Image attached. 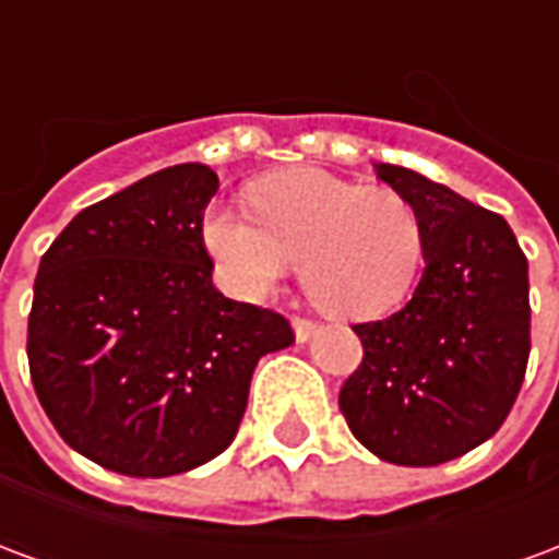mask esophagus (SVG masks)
Listing matches in <instances>:
<instances>
[{
  "instance_id": "esophagus-1",
  "label": "esophagus",
  "mask_w": 559,
  "mask_h": 559,
  "mask_svg": "<svg viewBox=\"0 0 559 559\" xmlns=\"http://www.w3.org/2000/svg\"><path fill=\"white\" fill-rule=\"evenodd\" d=\"M317 329L320 326H317L314 320H308V317H293V332H296V341H299V344L314 338Z\"/></svg>"
}]
</instances>
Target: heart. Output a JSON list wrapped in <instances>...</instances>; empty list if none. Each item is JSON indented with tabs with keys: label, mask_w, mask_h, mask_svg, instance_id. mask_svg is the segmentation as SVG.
<instances>
[{
	"label": "heart",
	"mask_w": 559,
	"mask_h": 559,
	"mask_svg": "<svg viewBox=\"0 0 559 559\" xmlns=\"http://www.w3.org/2000/svg\"><path fill=\"white\" fill-rule=\"evenodd\" d=\"M251 218L227 206L203 224L221 278L263 299L302 263L308 299L335 317H377L411 293L425 254L419 212L389 185H356L323 170L266 176L248 194Z\"/></svg>",
	"instance_id": "heart-1"
}]
</instances>
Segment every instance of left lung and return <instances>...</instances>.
I'll return each instance as SVG.
<instances>
[{
    "mask_svg": "<svg viewBox=\"0 0 559 559\" xmlns=\"http://www.w3.org/2000/svg\"><path fill=\"white\" fill-rule=\"evenodd\" d=\"M377 176L411 200L425 230L413 299L356 323L362 365L341 386L353 437L401 467L467 455L503 425L530 356L527 257L497 212L395 164Z\"/></svg>",
    "mask_w": 559,
    "mask_h": 559,
    "instance_id": "1",
    "label": "left lung"
}]
</instances>
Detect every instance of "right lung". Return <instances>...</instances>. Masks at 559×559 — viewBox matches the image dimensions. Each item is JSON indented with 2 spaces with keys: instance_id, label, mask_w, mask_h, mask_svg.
Segmentation results:
<instances>
[{
  "instance_id": "obj_1",
  "label": "right lung",
  "mask_w": 559,
  "mask_h": 559,
  "mask_svg": "<svg viewBox=\"0 0 559 559\" xmlns=\"http://www.w3.org/2000/svg\"><path fill=\"white\" fill-rule=\"evenodd\" d=\"M206 164H176L74 215L47 248L29 311V374L47 419L104 469L160 479L221 455L260 356L287 317L212 284Z\"/></svg>"
}]
</instances>
